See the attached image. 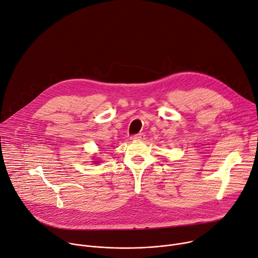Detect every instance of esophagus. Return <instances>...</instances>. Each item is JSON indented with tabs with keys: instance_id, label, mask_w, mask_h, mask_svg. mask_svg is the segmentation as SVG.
<instances>
[{
	"instance_id": "obj_1",
	"label": "esophagus",
	"mask_w": 258,
	"mask_h": 258,
	"mask_svg": "<svg viewBox=\"0 0 258 258\" xmlns=\"http://www.w3.org/2000/svg\"><path fill=\"white\" fill-rule=\"evenodd\" d=\"M144 138H145V135H144V134H138V135L133 136L131 139H132V140H143Z\"/></svg>"
}]
</instances>
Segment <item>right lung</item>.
<instances>
[{
  "mask_svg": "<svg viewBox=\"0 0 258 258\" xmlns=\"http://www.w3.org/2000/svg\"><path fill=\"white\" fill-rule=\"evenodd\" d=\"M97 162H98V161H97Z\"/></svg>",
  "mask_w": 258,
  "mask_h": 258,
  "instance_id": "obj_1",
  "label": "right lung"
}]
</instances>
